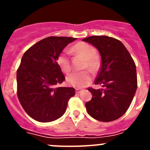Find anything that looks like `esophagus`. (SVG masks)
<instances>
[{
  "label": "esophagus",
  "instance_id": "esophagus-1",
  "mask_svg": "<svg viewBox=\"0 0 150 150\" xmlns=\"http://www.w3.org/2000/svg\"><path fill=\"white\" fill-rule=\"evenodd\" d=\"M82 89L81 88H76V94H79V92H81Z\"/></svg>",
  "mask_w": 150,
  "mask_h": 150
}]
</instances>
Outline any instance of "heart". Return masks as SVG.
<instances>
[{
    "label": "heart",
    "instance_id": "obj_1",
    "mask_svg": "<svg viewBox=\"0 0 150 150\" xmlns=\"http://www.w3.org/2000/svg\"><path fill=\"white\" fill-rule=\"evenodd\" d=\"M73 50L76 53L82 55L86 60V67H88L91 71H96L98 66V62L95 57L96 50L93 46H91L88 43L79 42L74 45ZM57 63L64 73L67 74L70 72L71 67L67 51H64L59 54L57 58ZM91 76L88 71L74 72L68 75L67 77V83L70 86L76 88L86 86L91 82Z\"/></svg>",
    "mask_w": 150,
    "mask_h": 150
}]
</instances>
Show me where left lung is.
<instances>
[{
  "mask_svg": "<svg viewBox=\"0 0 150 150\" xmlns=\"http://www.w3.org/2000/svg\"><path fill=\"white\" fill-rule=\"evenodd\" d=\"M83 41L98 50L101 66L95 80L102 88L88 90L92 95L86 103L88 114L100 122H111L125 113L137 87L134 62L123 43L107 36H91Z\"/></svg>",
  "mask_w": 150,
  "mask_h": 150,
  "instance_id": "obj_1",
  "label": "left lung"
}]
</instances>
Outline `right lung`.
I'll list each match as a JSON object with an SVG mask.
<instances>
[{"instance_id": "add662e5", "label": "right lung", "mask_w": 150, "mask_h": 150, "mask_svg": "<svg viewBox=\"0 0 150 150\" xmlns=\"http://www.w3.org/2000/svg\"><path fill=\"white\" fill-rule=\"evenodd\" d=\"M76 38L50 37L24 53L17 71V95L27 114L40 122L62 117L67 102L75 95L71 87H57L65 79L57 58Z\"/></svg>"}]
</instances>
